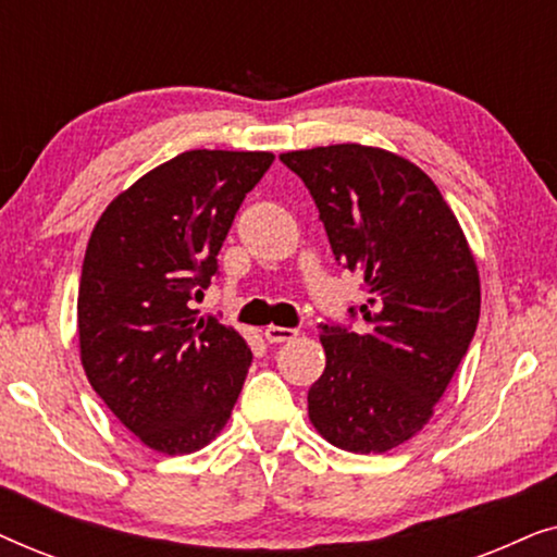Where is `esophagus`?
Here are the masks:
<instances>
[{
	"mask_svg": "<svg viewBox=\"0 0 557 557\" xmlns=\"http://www.w3.org/2000/svg\"><path fill=\"white\" fill-rule=\"evenodd\" d=\"M263 337L271 342V345H281V342H292L296 337V330H292V326H265Z\"/></svg>",
	"mask_w": 557,
	"mask_h": 557,
	"instance_id": "1",
	"label": "esophagus"
}]
</instances>
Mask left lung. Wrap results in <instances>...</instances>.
<instances>
[{
    "label": "left lung",
    "instance_id": "obj_1",
    "mask_svg": "<svg viewBox=\"0 0 557 557\" xmlns=\"http://www.w3.org/2000/svg\"><path fill=\"white\" fill-rule=\"evenodd\" d=\"M281 162L314 197L334 258L368 292L360 334L319 324L326 368L309 387V421L345 451H391L429 423L467 355L482 307L476 261L444 195L408 159L332 144Z\"/></svg>",
    "mask_w": 557,
    "mask_h": 557
}]
</instances>
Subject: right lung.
Instances as JSON below:
<instances>
[{
  "label": "right lung",
  "mask_w": 557,
  "mask_h": 557,
  "mask_svg": "<svg viewBox=\"0 0 557 557\" xmlns=\"http://www.w3.org/2000/svg\"><path fill=\"white\" fill-rule=\"evenodd\" d=\"M271 151H182L124 189L90 233L78 286L81 362L111 413L159 454L223 431L250 347L193 301L218 273L235 212Z\"/></svg>",
  "instance_id": "1"
}]
</instances>
